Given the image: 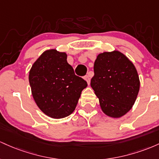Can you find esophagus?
I'll list each match as a JSON object with an SVG mask.
<instances>
[{"instance_id": "1", "label": "esophagus", "mask_w": 159, "mask_h": 159, "mask_svg": "<svg viewBox=\"0 0 159 159\" xmlns=\"http://www.w3.org/2000/svg\"><path fill=\"white\" fill-rule=\"evenodd\" d=\"M84 79L85 81L87 82V83H88V85L90 84V78H89V76H84Z\"/></svg>"}]
</instances>
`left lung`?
I'll use <instances>...</instances> for the list:
<instances>
[{
  "mask_svg": "<svg viewBox=\"0 0 159 159\" xmlns=\"http://www.w3.org/2000/svg\"><path fill=\"white\" fill-rule=\"evenodd\" d=\"M91 86L102 111L120 118L132 108L140 90V80L132 62L119 51L104 52L97 56Z\"/></svg>",
  "mask_w": 159,
  "mask_h": 159,
  "instance_id": "obj_1",
  "label": "left lung"
}]
</instances>
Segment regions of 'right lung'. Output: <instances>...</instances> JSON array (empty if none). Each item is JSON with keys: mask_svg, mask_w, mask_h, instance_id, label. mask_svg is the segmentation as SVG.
<instances>
[{"mask_svg": "<svg viewBox=\"0 0 159 159\" xmlns=\"http://www.w3.org/2000/svg\"><path fill=\"white\" fill-rule=\"evenodd\" d=\"M29 83L35 103L53 119L68 116L74 111L82 91L87 87L67 61V54L56 49L42 53L29 72Z\"/></svg>", "mask_w": 159, "mask_h": 159, "instance_id": "obj_1", "label": "right lung"}]
</instances>
